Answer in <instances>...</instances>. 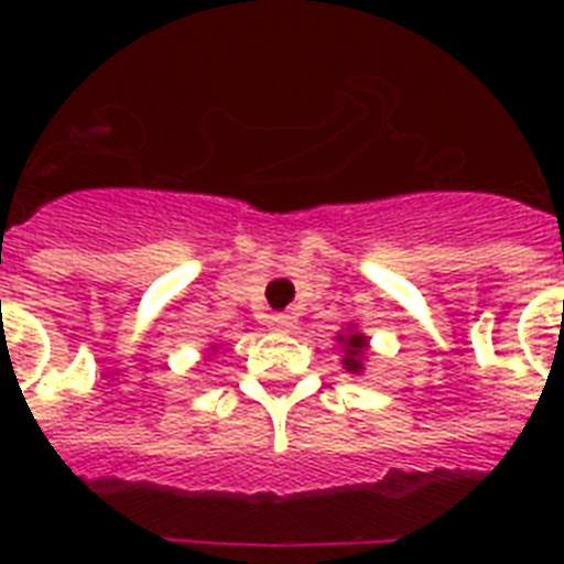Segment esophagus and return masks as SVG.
I'll list each match as a JSON object with an SVG mask.
<instances>
[{"instance_id":"esophagus-1","label":"esophagus","mask_w":564,"mask_h":564,"mask_svg":"<svg viewBox=\"0 0 564 564\" xmlns=\"http://www.w3.org/2000/svg\"><path fill=\"white\" fill-rule=\"evenodd\" d=\"M269 327H272V330H290L292 318L286 316V313H272V316H269Z\"/></svg>"}]
</instances>
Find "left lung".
Listing matches in <instances>:
<instances>
[{"mask_svg":"<svg viewBox=\"0 0 564 564\" xmlns=\"http://www.w3.org/2000/svg\"><path fill=\"white\" fill-rule=\"evenodd\" d=\"M336 343H343V366L351 375H360L362 371V357L369 351V339L357 330H348V334H339L336 336Z\"/></svg>","mask_w":564,"mask_h":564,"instance_id":"obj_1","label":"left lung"}]
</instances>
